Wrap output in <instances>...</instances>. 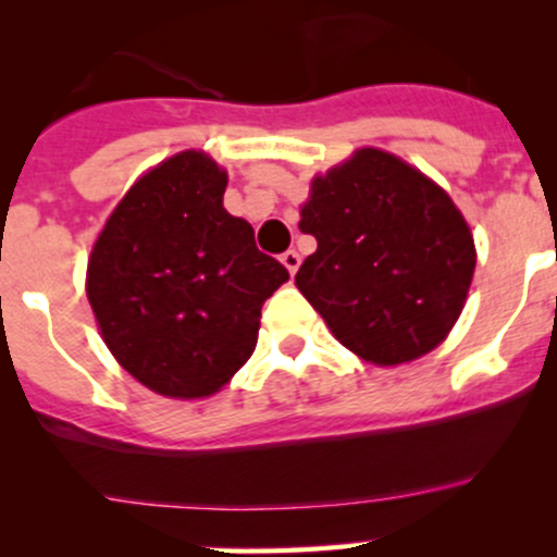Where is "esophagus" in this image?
Returning a JSON list of instances; mask_svg holds the SVG:
<instances>
[{"instance_id": "1", "label": "esophagus", "mask_w": 557, "mask_h": 557, "mask_svg": "<svg viewBox=\"0 0 557 557\" xmlns=\"http://www.w3.org/2000/svg\"><path fill=\"white\" fill-rule=\"evenodd\" d=\"M280 261L285 263V269H288L290 274H296V269H299V263H301V256H299V252H296V250H285Z\"/></svg>"}]
</instances>
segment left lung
Returning <instances> with one entry per match:
<instances>
[{
  "label": "left lung",
  "mask_w": 557,
  "mask_h": 557,
  "mask_svg": "<svg viewBox=\"0 0 557 557\" xmlns=\"http://www.w3.org/2000/svg\"><path fill=\"white\" fill-rule=\"evenodd\" d=\"M299 228L318 250L296 288L363 361L425 356L463 310L476 263L469 226L434 180L385 150L314 177Z\"/></svg>",
  "instance_id": "1"
}]
</instances>
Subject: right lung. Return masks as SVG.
I'll use <instances>...</instances> for the list:
<instances>
[{
    "label": "right lung",
    "instance_id": "obj_1",
    "mask_svg": "<svg viewBox=\"0 0 557 557\" xmlns=\"http://www.w3.org/2000/svg\"><path fill=\"white\" fill-rule=\"evenodd\" d=\"M226 172L185 150L132 185L88 261L86 294L128 374L172 398L221 391L252 356L261 307L288 280L223 210Z\"/></svg>",
    "mask_w": 557,
    "mask_h": 557
}]
</instances>
